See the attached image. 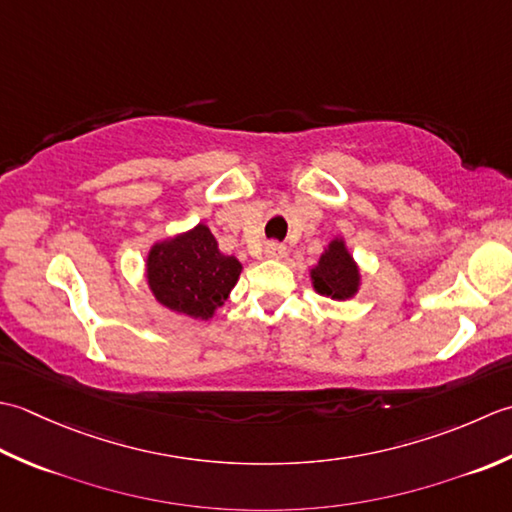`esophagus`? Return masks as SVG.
Wrapping results in <instances>:
<instances>
[{"label":"esophagus","mask_w":512,"mask_h":512,"mask_svg":"<svg viewBox=\"0 0 512 512\" xmlns=\"http://www.w3.org/2000/svg\"><path fill=\"white\" fill-rule=\"evenodd\" d=\"M285 254H287L285 245L269 243V245L265 247V256H267V258H271V260H283V258H285Z\"/></svg>","instance_id":"obj_1"}]
</instances>
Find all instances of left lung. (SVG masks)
I'll list each match as a JSON object with an SVG mask.
<instances>
[{"instance_id":"1","label":"left lung","mask_w":512,"mask_h":512,"mask_svg":"<svg viewBox=\"0 0 512 512\" xmlns=\"http://www.w3.org/2000/svg\"><path fill=\"white\" fill-rule=\"evenodd\" d=\"M309 280L320 296L331 300H351L358 294L362 274L342 236L331 238L329 245L322 249L318 265L309 269Z\"/></svg>"}]
</instances>
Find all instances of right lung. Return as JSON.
<instances>
[{
  "label": "right lung",
  "instance_id": "right-lung-1",
  "mask_svg": "<svg viewBox=\"0 0 512 512\" xmlns=\"http://www.w3.org/2000/svg\"><path fill=\"white\" fill-rule=\"evenodd\" d=\"M241 271V260L218 249L205 223L161 238L145 256V283L154 300L172 314L192 320L214 318Z\"/></svg>",
  "mask_w": 512,
  "mask_h": 512
}]
</instances>
